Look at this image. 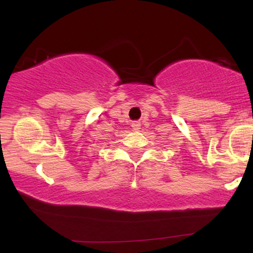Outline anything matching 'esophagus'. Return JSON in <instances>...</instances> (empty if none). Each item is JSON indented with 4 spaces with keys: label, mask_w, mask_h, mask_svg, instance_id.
Instances as JSON below:
<instances>
[{
    "label": "esophagus",
    "mask_w": 253,
    "mask_h": 253,
    "mask_svg": "<svg viewBox=\"0 0 253 253\" xmlns=\"http://www.w3.org/2000/svg\"><path fill=\"white\" fill-rule=\"evenodd\" d=\"M131 126H132L133 130H139L140 129V123L139 122H132L131 123Z\"/></svg>",
    "instance_id": "34e87169"
}]
</instances>
